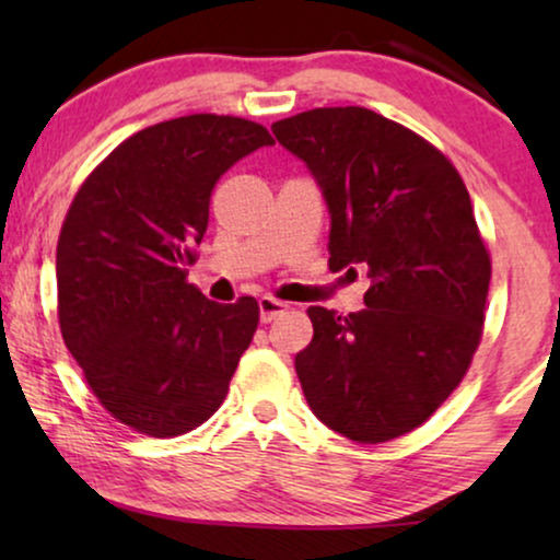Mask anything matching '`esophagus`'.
Returning <instances> with one entry per match:
<instances>
[{"mask_svg":"<svg viewBox=\"0 0 560 560\" xmlns=\"http://www.w3.org/2000/svg\"><path fill=\"white\" fill-rule=\"evenodd\" d=\"M285 311H288V303L275 301L270 295L259 298V320H262V324H270V320L282 316Z\"/></svg>","mask_w":560,"mask_h":560,"instance_id":"1","label":"esophagus"}]
</instances>
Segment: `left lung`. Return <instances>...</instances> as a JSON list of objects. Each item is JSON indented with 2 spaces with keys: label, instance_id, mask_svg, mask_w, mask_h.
<instances>
[{
  "label": "left lung",
  "instance_id": "left-lung-1",
  "mask_svg": "<svg viewBox=\"0 0 560 560\" xmlns=\"http://www.w3.org/2000/svg\"><path fill=\"white\" fill-rule=\"evenodd\" d=\"M272 135L324 196L331 270H364L366 308L311 305L295 372L313 416L357 443L425 423L469 370L492 265L456 167L364 106L311 109Z\"/></svg>",
  "mask_w": 560,
  "mask_h": 560
}]
</instances>
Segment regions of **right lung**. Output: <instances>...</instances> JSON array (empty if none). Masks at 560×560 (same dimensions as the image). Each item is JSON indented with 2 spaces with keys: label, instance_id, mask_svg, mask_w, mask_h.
<instances>
[{
  "label": "right lung",
  "instance_id": "1",
  "mask_svg": "<svg viewBox=\"0 0 560 560\" xmlns=\"http://www.w3.org/2000/svg\"><path fill=\"white\" fill-rule=\"evenodd\" d=\"M272 144L255 121L190 114L119 144L75 194L56 252L58 318L98 402L171 439L209 420L259 320L186 280L217 180Z\"/></svg>",
  "mask_w": 560,
  "mask_h": 560
}]
</instances>
